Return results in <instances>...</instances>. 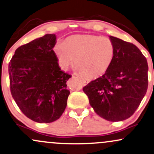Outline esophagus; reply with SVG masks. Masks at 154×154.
I'll use <instances>...</instances> for the list:
<instances>
[{"instance_id": "esophagus-1", "label": "esophagus", "mask_w": 154, "mask_h": 154, "mask_svg": "<svg viewBox=\"0 0 154 154\" xmlns=\"http://www.w3.org/2000/svg\"><path fill=\"white\" fill-rule=\"evenodd\" d=\"M81 82L83 83L84 85H86L88 83V81L86 80V79H81Z\"/></svg>"}]
</instances>
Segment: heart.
Wrapping results in <instances>:
<instances>
[{"instance_id": "obj_1", "label": "heart", "mask_w": 154, "mask_h": 154, "mask_svg": "<svg viewBox=\"0 0 154 154\" xmlns=\"http://www.w3.org/2000/svg\"><path fill=\"white\" fill-rule=\"evenodd\" d=\"M53 52L61 70H67L76 64L78 73L97 79L107 71L112 63L115 47L107 37L94 34H77L57 42Z\"/></svg>"}]
</instances>
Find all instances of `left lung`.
I'll return each instance as SVG.
<instances>
[{"label": "left lung", "instance_id": "1", "mask_svg": "<svg viewBox=\"0 0 154 154\" xmlns=\"http://www.w3.org/2000/svg\"><path fill=\"white\" fill-rule=\"evenodd\" d=\"M109 39L115 47L111 66L83 90L99 116L118 122L131 117L140 105L148 88L149 66L135 45L112 36Z\"/></svg>", "mask_w": 154, "mask_h": 154}]
</instances>
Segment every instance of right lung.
I'll return each instance as SVG.
<instances>
[{"instance_id": "obj_1", "label": "right lung", "mask_w": 154, "mask_h": 154, "mask_svg": "<svg viewBox=\"0 0 154 154\" xmlns=\"http://www.w3.org/2000/svg\"><path fill=\"white\" fill-rule=\"evenodd\" d=\"M54 34L20 46L8 64L11 93L28 118L50 123L63 115L70 91L71 75L61 70L53 52Z\"/></svg>"}]
</instances>
